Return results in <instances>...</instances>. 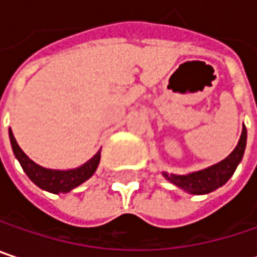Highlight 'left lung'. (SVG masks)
I'll return each mask as SVG.
<instances>
[{
	"label": "left lung",
	"instance_id": "obj_1",
	"mask_svg": "<svg viewBox=\"0 0 257 257\" xmlns=\"http://www.w3.org/2000/svg\"><path fill=\"white\" fill-rule=\"evenodd\" d=\"M245 143H247V129L245 126H242V132H241L236 147L223 161H220L208 168H204L199 171H192L187 174H170L167 171H162V176L170 183L176 184L177 187L183 189L184 192H187L190 195H207V193L222 187L233 176L236 167L239 165V162L244 156Z\"/></svg>",
	"mask_w": 257,
	"mask_h": 257
}]
</instances>
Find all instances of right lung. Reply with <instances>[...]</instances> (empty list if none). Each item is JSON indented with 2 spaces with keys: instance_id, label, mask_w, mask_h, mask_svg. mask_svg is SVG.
<instances>
[{
  "instance_id": "right-lung-1",
  "label": "right lung",
  "mask_w": 257,
  "mask_h": 257,
  "mask_svg": "<svg viewBox=\"0 0 257 257\" xmlns=\"http://www.w3.org/2000/svg\"><path fill=\"white\" fill-rule=\"evenodd\" d=\"M9 135H10V143H12L13 153H15L16 159L19 161L21 167L24 168L26 176L40 189L47 190L50 193L58 195V193L71 192L73 189H76L81 183H84L86 180L90 179L93 176V173L96 171L98 165H99L101 150H98L96 155H93L87 162H84L83 165H80L77 168H71V170L44 168V167L35 164L32 159H29L26 156L25 152L19 147L12 129H9Z\"/></svg>"
}]
</instances>
